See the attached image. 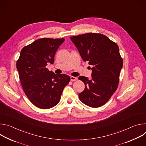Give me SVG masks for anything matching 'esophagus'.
Segmentation results:
<instances>
[{
	"label": "esophagus",
	"instance_id": "34e87169",
	"mask_svg": "<svg viewBox=\"0 0 146 146\" xmlns=\"http://www.w3.org/2000/svg\"><path fill=\"white\" fill-rule=\"evenodd\" d=\"M70 80L72 81H76L77 80V77H73V76H71L70 77Z\"/></svg>",
	"mask_w": 146,
	"mask_h": 146
}]
</instances>
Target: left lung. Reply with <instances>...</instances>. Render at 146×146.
<instances>
[{
  "label": "left lung",
  "mask_w": 146,
  "mask_h": 146,
  "mask_svg": "<svg viewBox=\"0 0 146 146\" xmlns=\"http://www.w3.org/2000/svg\"><path fill=\"white\" fill-rule=\"evenodd\" d=\"M82 59L92 65V78L80 76L85 89L78 94L81 102L91 108L103 106L118 88L123 65L118 45L106 36L88 33L70 37Z\"/></svg>",
  "instance_id": "1"
}]
</instances>
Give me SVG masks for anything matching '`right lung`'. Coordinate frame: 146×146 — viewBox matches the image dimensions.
<instances>
[{
	"label": "right lung",
	"mask_w": 146,
	"mask_h": 146,
	"mask_svg": "<svg viewBox=\"0 0 146 146\" xmlns=\"http://www.w3.org/2000/svg\"><path fill=\"white\" fill-rule=\"evenodd\" d=\"M64 38H41L25 46L17 61V69L24 93L36 107L48 109L59 103L70 81L66 74H56L46 66L52 64L56 51Z\"/></svg>",
	"instance_id": "1"
}]
</instances>
